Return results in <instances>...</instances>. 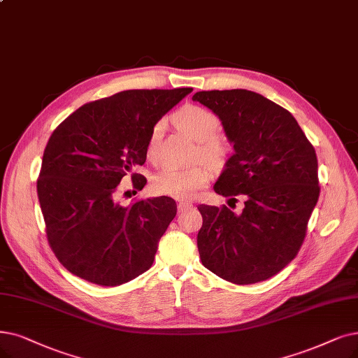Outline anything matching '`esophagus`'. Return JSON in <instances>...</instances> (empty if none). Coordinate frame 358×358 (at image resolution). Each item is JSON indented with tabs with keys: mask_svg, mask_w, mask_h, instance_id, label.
<instances>
[{
	"mask_svg": "<svg viewBox=\"0 0 358 358\" xmlns=\"http://www.w3.org/2000/svg\"><path fill=\"white\" fill-rule=\"evenodd\" d=\"M191 207H192V204H191V203H188V201H179V204H178V210H179V211L189 210Z\"/></svg>",
	"mask_w": 358,
	"mask_h": 358,
	"instance_id": "esophagus-1",
	"label": "esophagus"
}]
</instances>
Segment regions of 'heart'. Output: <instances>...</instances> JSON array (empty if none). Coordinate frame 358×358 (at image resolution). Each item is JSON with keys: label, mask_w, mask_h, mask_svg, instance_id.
Returning a JSON list of instances; mask_svg holds the SVG:
<instances>
[{"label": "heart", "mask_w": 358, "mask_h": 358, "mask_svg": "<svg viewBox=\"0 0 358 358\" xmlns=\"http://www.w3.org/2000/svg\"><path fill=\"white\" fill-rule=\"evenodd\" d=\"M179 129L198 141V152L206 162L220 163L224 160L227 147L222 136L216 135L219 129V119L210 110L187 104L180 107L173 116ZM164 129V122H155L151 127L145 154L150 162L157 159L160 138ZM210 180V170L206 166H192L188 169H178L166 166L151 180V188L155 194L169 195L178 199H191L196 191L204 188Z\"/></svg>", "instance_id": "obj_1"}]
</instances>
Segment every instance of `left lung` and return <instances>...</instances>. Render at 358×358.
Instances as JSON below:
<instances>
[{"label": "left lung", "instance_id": "1", "mask_svg": "<svg viewBox=\"0 0 358 358\" xmlns=\"http://www.w3.org/2000/svg\"><path fill=\"white\" fill-rule=\"evenodd\" d=\"M192 99L220 119L235 150L214 192L244 198L238 214L226 206L198 207L199 257L227 282L266 280L288 266L304 242L320 194L316 151L292 114L260 94L201 91Z\"/></svg>", "mask_w": 358, "mask_h": 358}]
</instances>
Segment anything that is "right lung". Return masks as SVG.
<instances>
[{
	"label": "right lung",
	"instance_id": "1",
	"mask_svg": "<svg viewBox=\"0 0 358 358\" xmlns=\"http://www.w3.org/2000/svg\"><path fill=\"white\" fill-rule=\"evenodd\" d=\"M192 88L129 90L83 104L50 136L36 191L48 244L78 278L117 287L147 271L176 216L173 198L117 201V185L147 160L151 127ZM141 191L147 179L132 173ZM135 191V192H136Z\"/></svg>",
	"mask_w": 358,
	"mask_h": 358
}]
</instances>
